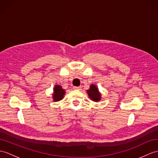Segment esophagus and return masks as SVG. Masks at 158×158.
<instances>
[{
  "label": "esophagus",
  "instance_id": "34e87169",
  "mask_svg": "<svg viewBox=\"0 0 158 158\" xmlns=\"http://www.w3.org/2000/svg\"><path fill=\"white\" fill-rule=\"evenodd\" d=\"M73 89H76V90H79V89H81V87H76V86H74V87H73Z\"/></svg>",
  "mask_w": 158,
  "mask_h": 158
}]
</instances>
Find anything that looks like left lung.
<instances>
[{
    "instance_id": "obj_1",
    "label": "left lung",
    "mask_w": 158,
    "mask_h": 158,
    "mask_svg": "<svg viewBox=\"0 0 158 158\" xmlns=\"http://www.w3.org/2000/svg\"><path fill=\"white\" fill-rule=\"evenodd\" d=\"M87 91V94L91 100L94 102H98L101 100V94L98 90V88L94 84H91L90 88Z\"/></svg>"
}]
</instances>
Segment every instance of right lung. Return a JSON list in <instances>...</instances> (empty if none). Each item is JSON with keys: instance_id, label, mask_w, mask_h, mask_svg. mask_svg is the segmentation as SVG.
<instances>
[{"instance_id": "obj_1", "label": "right lung", "mask_w": 158, "mask_h": 158, "mask_svg": "<svg viewBox=\"0 0 158 158\" xmlns=\"http://www.w3.org/2000/svg\"><path fill=\"white\" fill-rule=\"evenodd\" d=\"M65 91L59 85H56L54 88V93L52 95L53 100L54 102H58L64 98Z\"/></svg>"}]
</instances>
